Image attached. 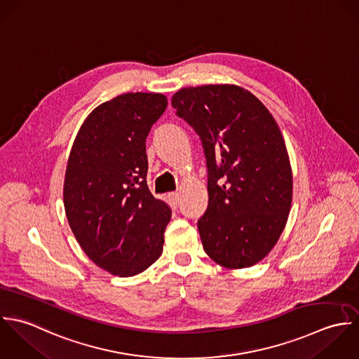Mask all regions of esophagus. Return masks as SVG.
<instances>
[{
  "label": "esophagus",
  "mask_w": 359,
  "mask_h": 359,
  "mask_svg": "<svg viewBox=\"0 0 359 359\" xmlns=\"http://www.w3.org/2000/svg\"><path fill=\"white\" fill-rule=\"evenodd\" d=\"M168 198H169V201L175 205V207H177V204H179V200H180V197H179V193H169L168 194Z\"/></svg>",
  "instance_id": "obj_1"
}]
</instances>
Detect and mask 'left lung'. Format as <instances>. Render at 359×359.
<instances>
[{
    "instance_id": "8db88e82",
    "label": "left lung",
    "mask_w": 359,
    "mask_h": 359,
    "mask_svg": "<svg viewBox=\"0 0 359 359\" xmlns=\"http://www.w3.org/2000/svg\"><path fill=\"white\" fill-rule=\"evenodd\" d=\"M172 107L200 135L208 165V208L198 231L226 269L250 268L276 245L291 210L292 173L269 109L237 84L186 87Z\"/></svg>"
}]
</instances>
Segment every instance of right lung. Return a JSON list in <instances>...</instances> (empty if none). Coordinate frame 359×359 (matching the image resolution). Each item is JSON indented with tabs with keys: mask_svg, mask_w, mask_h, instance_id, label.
Returning a JSON list of instances; mask_svg holds the SVG:
<instances>
[{
	"mask_svg": "<svg viewBox=\"0 0 359 359\" xmlns=\"http://www.w3.org/2000/svg\"><path fill=\"white\" fill-rule=\"evenodd\" d=\"M168 107L161 93H126L81 123L64 182L73 234L101 269L130 278L162 254L172 211L147 186L145 139Z\"/></svg>",
	"mask_w": 359,
	"mask_h": 359,
	"instance_id": "add662e5",
	"label": "right lung"
}]
</instances>
